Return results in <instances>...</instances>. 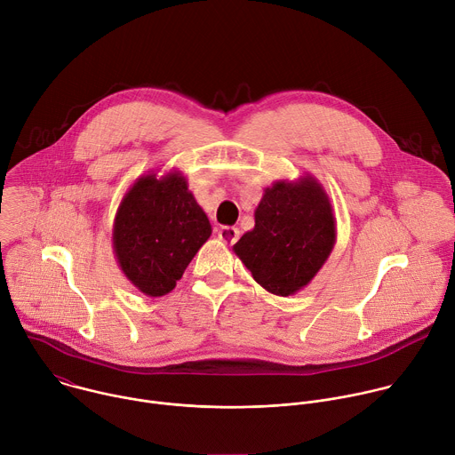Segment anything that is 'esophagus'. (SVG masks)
<instances>
[{
  "instance_id": "esophagus-1",
  "label": "esophagus",
  "mask_w": 455,
  "mask_h": 455,
  "mask_svg": "<svg viewBox=\"0 0 455 455\" xmlns=\"http://www.w3.org/2000/svg\"><path fill=\"white\" fill-rule=\"evenodd\" d=\"M218 237L225 243V244H234L239 239V230L234 227H221L218 230Z\"/></svg>"
}]
</instances>
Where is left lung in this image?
<instances>
[{
    "mask_svg": "<svg viewBox=\"0 0 455 455\" xmlns=\"http://www.w3.org/2000/svg\"><path fill=\"white\" fill-rule=\"evenodd\" d=\"M255 227L234 244L235 255L267 291L288 297L306 288L337 241L330 196L311 174L265 188Z\"/></svg>",
    "mask_w": 455,
    "mask_h": 455,
    "instance_id": "obj_1",
    "label": "left lung"
}]
</instances>
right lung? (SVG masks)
I'll return each mask as SVG.
<instances>
[{"mask_svg":"<svg viewBox=\"0 0 455 455\" xmlns=\"http://www.w3.org/2000/svg\"><path fill=\"white\" fill-rule=\"evenodd\" d=\"M212 227L180 171L140 176L122 198L113 221L120 270L139 291L162 297L211 237Z\"/></svg>","mask_w":455,"mask_h":455,"instance_id":"obj_1","label":"right lung"}]
</instances>
